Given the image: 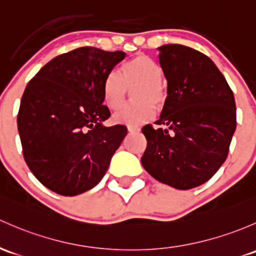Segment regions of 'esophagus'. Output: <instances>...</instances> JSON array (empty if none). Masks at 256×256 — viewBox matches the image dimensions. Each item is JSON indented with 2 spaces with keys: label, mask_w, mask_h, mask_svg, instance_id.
Returning <instances> with one entry per match:
<instances>
[{
  "label": "esophagus",
  "mask_w": 256,
  "mask_h": 256,
  "mask_svg": "<svg viewBox=\"0 0 256 256\" xmlns=\"http://www.w3.org/2000/svg\"><path fill=\"white\" fill-rule=\"evenodd\" d=\"M128 132L136 134V132H140V131H141V128H140L138 126H135V125H128Z\"/></svg>",
  "instance_id": "esophagus-1"
}]
</instances>
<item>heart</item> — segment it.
<instances>
[{
  "label": "heart",
  "mask_w": 256,
  "mask_h": 256,
  "mask_svg": "<svg viewBox=\"0 0 256 256\" xmlns=\"http://www.w3.org/2000/svg\"><path fill=\"white\" fill-rule=\"evenodd\" d=\"M163 72L160 64L146 55H137L122 67L108 76L104 84V100L110 110H117L123 105L128 88L139 86L136 100L139 103L124 107L114 114L116 122L141 124L154 115V106H162L166 98L162 80Z\"/></svg>",
  "instance_id": "obj_1"
}]
</instances>
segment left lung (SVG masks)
<instances>
[{
    "instance_id": "1",
    "label": "left lung",
    "mask_w": 256,
    "mask_h": 256,
    "mask_svg": "<svg viewBox=\"0 0 256 256\" xmlns=\"http://www.w3.org/2000/svg\"><path fill=\"white\" fill-rule=\"evenodd\" d=\"M158 50L168 96L154 122L160 128H142L147 147L141 163L158 182L192 189L211 179L227 158L236 126L234 96L200 51L179 44Z\"/></svg>"
}]
</instances>
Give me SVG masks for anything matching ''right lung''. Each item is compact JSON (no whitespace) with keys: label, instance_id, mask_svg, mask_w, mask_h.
Masks as SVG:
<instances>
[{"label":"right lung","instance_id":"1","mask_svg":"<svg viewBox=\"0 0 256 256\" xmlns=\"http://www.w3.org/2000/svg\"><path fill=\"white\" fill-rule=\"evenodd\" d=\"M124 51L84 46L56 56L29 80L17 124L32 173L51 192L74 196L96 186L125 138L124 125L106 128L104 84Z\"/></svg>","mask_w":256,"mask_h":256}]
</instances>
